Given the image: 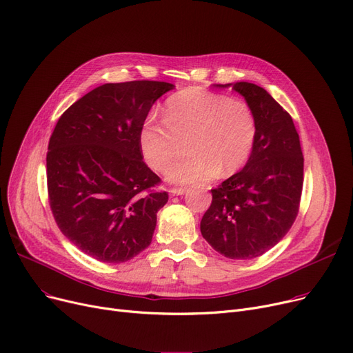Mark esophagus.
<instances>
[{
  "mask_svg": "<svg viewBox=\"0 0 353 353\" xmlns=\"http://www.w3.org/2000/svg\"><path fill=\"white\" fill-rule=\"evenodd\" d=\"M185 192H186L185 188H173L168 190V193H170L172 196H181V194H185Z\"/></svg>",
  "mask_w": 353,
  "mask_h": 353,
  "instance_id": "obj_1",
  "label": "esophagus"
}]
</instances>
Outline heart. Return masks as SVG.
I'll return each mask as SVG.
<instances>
[{
  "label": "heart",
  "mask_w": 353,
  "mask_h": 353,
  "mask_svg": "<svg viewBox=\"0 0 353 353\" xmlns=\"http://www.w3.org/2000/svg\"><path fill=\"white\" fill-rule=\"evenodd\" d=\"M163 121L147 119L139 143L147 164L164 172L177 157L180 143L188 140L189 156L165 172V179L176 185L238 172L251 156L258 130L248 102L201 88L183 89L168 98Z\"/></svg>",
  "instance_id": "b5f03b06"
}]
</instances>
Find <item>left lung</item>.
Wrapping results in <instances>:
<instances>
[{
  "instance_id": "1",
  "label": "left lung",
  "mask_w": 353,
  "mask_h": 353,
  "mask_svg": "<svg viewBox=\"0 0 353 353\" xmlns=\"http://www.w3.org/2000/svg\"><path fill=\"white\" fill-rule=\"evenodd\" d=\"M231 86L256 117V139L241 172L212 189L201 232L231 259H250L277 245L296 221L303 189V152L294 122L268 92L250 82Z\"/></svg>"
}]
</instances>
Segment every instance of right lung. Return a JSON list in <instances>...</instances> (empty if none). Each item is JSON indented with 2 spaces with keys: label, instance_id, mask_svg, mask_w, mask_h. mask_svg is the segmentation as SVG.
Listing matches in <instances>:
<instances>
[{
  "label": "right lung",
  "instance_id": "add662e5",
  "mask_svg": "<svg viewBox=\"0 0 353 353\" xmlns=\"http://www.w3.org/2000/svg\"><path fill=\"white\" fill-rule=\"evenodd\" d=\"M174 85L105 83L59 118L49 141V202L62 234L86 255L119 264L151 243L167 192L143 161L140 128Z\"/></svg>",
  "mask_w": 353,
  "mask_h": 353
}]
</instances>
